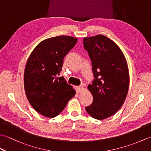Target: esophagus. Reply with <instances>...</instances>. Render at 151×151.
Segmentation results:
<instances>
[{"mask_svg":"<svg viewBox=\"0 0 151 151\" xmlns=\"http://www.w3.org/2000/svg\"><path fill=\"white\" fill-rule=\"evenodd\" d=\"M84 87H83L82 86H77V87H76V90L77 93H81L82 91H84Z\"/></svg>","mask_w":151,"mask_h":151,"instance_id":"obj_1","label":"esophagus"}]
</instances>
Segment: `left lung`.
Masks as SVG:
<instances>
[{"label":"left lung","mask_w":151,"mask_h":151,"mask_svg":"<svg viewBox=\"0 0 151 151\" xmlns=\"http://www.w3.org/2000/svg\"><path fill=\"white\" fill-rule=\"evenodd\" d=\"M84 49L92 64L95 79L88 86L93 100L86 107L96 119L114 115L121 108L129 87V72L126 58L117 45L99 34L84 38Z\"/></svg>","instance_id":"left-lung-1"}]
</instances>
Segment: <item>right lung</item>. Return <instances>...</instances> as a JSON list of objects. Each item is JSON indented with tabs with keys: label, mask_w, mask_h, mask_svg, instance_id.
Listing matches in <instances>:
<instances>
[{
	"label": "right lung",
	"mask_w": 151,
	"mask_h": 151,
	"mask_svg": "<svg viewBox=\"0 0 151 151\" xmlns=\"http://www.w3.org/2000/svg\"><path fill=\"white\" fill-rule=\"evenodd\" d=\"M77 39L60 36L41 41L28 58L24 73L27 97L34 110L45 117L59 115L76 91L63 76L59 77L66 54Z\"/></svg>",
	"instance_id": "add662e5"
}]
</instances>
